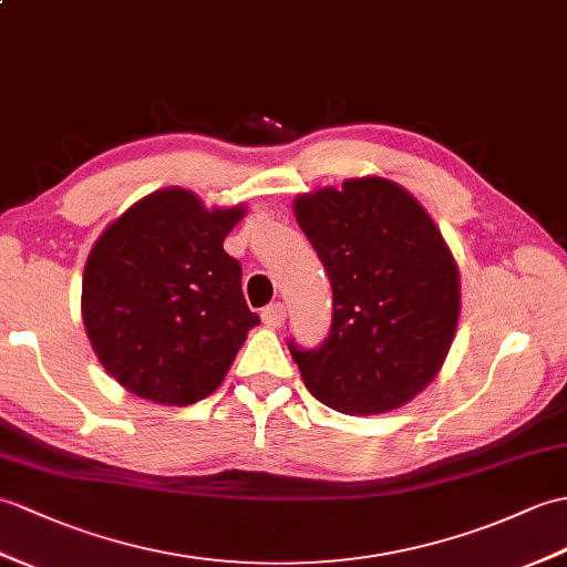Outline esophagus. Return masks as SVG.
I'll list each match as a JSON object with an SVG mask.
<instances>
[{"label": "esophagus", "mask_w": 567, "mask_h": 567, "mask_svg": "<svg viewBox=\"0 0 567 567\" xmlns=\"http://www.w3.org/2000/svg\"><path fill=\"white\" fill-rule=\"evenodd\" d=\"M285 305L282 301H275V305H268L266 309H262V313H260V319H262V323H266L268 328H278V326H282L285 323Z\"/></svg>", "instance_id": "1"}]
</instances>
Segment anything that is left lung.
<instances>
[{"label":"left lung","mask_w":567,"mask_h":567,"mask_svg":"<svg viewBox=\"0 0 567 567\" xmlns=\"http://www.w3.org/2000/svg\"><path fill=\"white\" fill-rule=\"evenodd\" d=\"M295 215L333 289L323 343H287L311 396L346 415L408 403L440 372L458 321V270L440 229L384 178L301 195Z\"/></svg>","instance_id":"1"}]
</instances>
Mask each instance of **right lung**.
Listing matches in <instances>:
<instances>
[{
  "instance_id": "right-lung-1",
  "label": "right lung",
  "mask_w": 567,
  "mask_h": 567,
  "mask_svg": "<svg viewBox=\"0 0 567 567\" xmlns=\"http://www.w3.org/2000/svg\"><path fill=\"white\" fill-rule=\"evenodd\" d=\"M244 209H205L183 188L156 190L103 231L84 268L91 348L140 399L190 405L227 374L260 323L224 236Z\"/></svg>"
}]
</instances>
